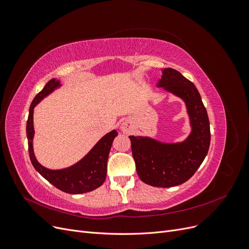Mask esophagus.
Segmentation results:
<instances>
[{"label":"esophagus","mask_w":249,"mask_h":249,"mask_svg":"<svg viewBox=\"0 0 249 249\" xmlns=\"http://www.w3.org/2000/svg\"><path fill=\"white\" fill-rule=\"evenodd\" d=\"M120 130H122L124 133H129L132 130L131 124L127 122V120H124V122L120 124Z\"/></svg>","instance_id":"34e87169"}]
</instances>
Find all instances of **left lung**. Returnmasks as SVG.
<instances>
[{"label": "left lung", "instance_id": "1", "mask_svg": "<svg viewBox=\"0 0 249 249\" xmlns=\"http://www.w3.org/2000/svg\"><path fill=\"white\" fill-rule=\"evenodd\" d=\"M157 87L183 100L191 132L180 142H163L150 137L130 136L136 170L143 183L168 188L187 182L208 154L210 123L197 88L179 71L162 70Z\"/></svg>", "mask_w": 249, "mask_h": 249}]
</instances>
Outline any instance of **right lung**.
<instances>
[{
    "label": "right lung",
    "instance_id": "right-lung-1",
    "mask_svg": "<svg viewBox=\"0 0 249 249\" xmlns=\"http://www.w3.org/2000/svg\"><path fill=\"white\" fill-rule=\"evenodd\" d=\"M59 87H61L60 80H50L41 91L34 97L31 106H30L29 117L27 120V138L30 160H31L34 168L59 190L70 194L90 192L102 186L106 179L109 153L113 140L117 136L118 133L116 130H113L105 135L96 142V144L90 149V152L84 158H82L79 162L70 167L62 169H50L42 166L37 161L33 149L34 108L44 97H47Z\"/></svg>",
    "mask_w": 249,
    "mask_h": 249
}]
</instances>
